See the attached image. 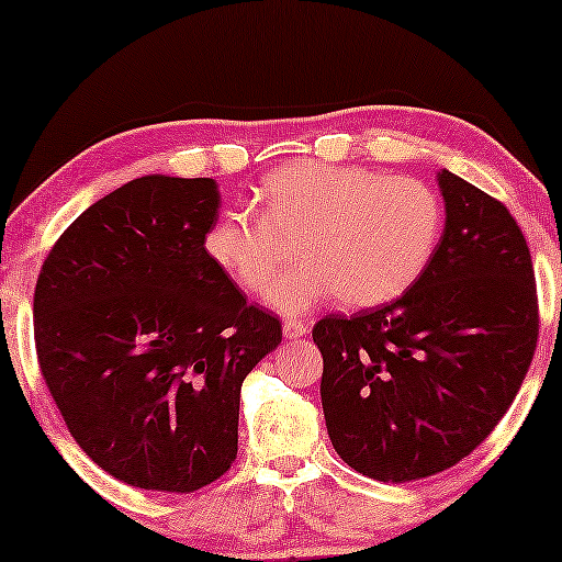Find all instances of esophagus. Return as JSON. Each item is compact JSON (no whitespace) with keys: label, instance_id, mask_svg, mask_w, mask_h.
<instances>
[{"label":"esophagus","instance_id":"obj_1","mask_svg":"<svg viewBox=\"0 0 562 562\" xmlns=\"http://www.w3.org/2000/svg\"><path fill=\"white\" fill-rule=\"evenodd\" d=\"M282 334H284V338H303L307 334V323L288 318L282 323Z\"/></svg>","mask_w":562,"mask_h":562}]
</instances>
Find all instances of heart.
Wrapping results in <instances>:
<instances>
[{
	"label": "heart",
	"mask_w": 562,
	"mask_h": 562,
	"mask_svg": "<svg viewBox=\"0 0 562 562\" xmlns=\"http://www.w3.org/2000/svg\"><path fill=\"white\" fill-rule=\"evenodd\" d=\"M440 228L442 203L425 180L300 160L262 180L257 213H221L203 249L241 290L262 292L288 257V241L300 239L305 262L272 284L267 303L303 313L341 295L346 305L369 307L420 278Z\"/></svg>",
	"instance_id": "heart-1"
}]
</instances>
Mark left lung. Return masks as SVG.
I'll return each mask as SVG.
<instances>
[{
    "label": "left lung",
    "mask_w": 562,
    "mask_h": 562,
    "mask_svg": "<svg viewBox=\"0 0 562 562\" xmlns=\"http://www.w3.org/2000/svg\"><path fill=\"white\" fill-rule=\"evenodd\" d=\"M446 228L405 295L313 328L336 453L405 484L476 450L515 402L535 357V270L502 201L438 172Z\"/></svg>",
    "instance_id": "1"
}]
</instances>
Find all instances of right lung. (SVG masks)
I'll return each mask as SVG.
<instances>
[{
    "instance_id": "add662e5",
    "label": "right lung",
    "mask_w": 562,
    "mask_h": 562,
    "mask_svg": "<svg viewBox=\"0 0 562 562\" xmlns=\"http://www.w3.org/2000/svg\"><path fill=\"white\" fill-rule=\"evenodd\" d=\"M211 178L145 176L89 205L45 257L35 349L70 436L137 488L191 494L232 469L241 382L282 341L211 262Z\"/></svg>"
}]
</instances>
